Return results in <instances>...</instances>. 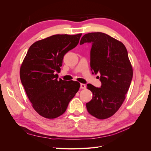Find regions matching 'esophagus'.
Returning <instances> with one entry per match:
<instances>
[{"label":"esophagus","instance_id":"esophagus-1","mask_svg":"<svg viewBox=\"0 0 151 151\" xmlns=\"http://www.w3.org/2000/svg\"><path fill=\"white\" fill-rule=\"evenodd\" d=\"M81 89H86V86L84 84H81V86H80Z\"/></svg>","mask_w":151,"mask_h":151}]
</instances>
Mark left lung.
Instances as JSON below:
<instances>
[{
	"instance_id": "1",
	"label": "left lung",
	"mask_w": 151,
	"mask_h": 151,
	"mask_svg": "<svg viewBox=\"0 0 151 151\" xmlns=\"http://www.w3.org/2000/svg\"><path fill=\"white\" fill-rule=\"evenodd\" d=\"M91 43V70L100 74L101 88L88 84L93 98L86 103L88 111L100 120L113 116L125 99L133 76V69L125 45L101 32L89 33L82 37L80 45Z\"/></svg>"
}]
</instances>
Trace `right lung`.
Returning a JSON list of instances; mask_svg holds the SVG:
<instances>
[{
	"label": "right lung",
	"instance_id": "obj_1",
	"mask_svg": "<svg viewBox=\"0 0 151 151\" xmlns=\"http://www.w3.org/2000/svg\"><path fill=\"white\" fill-rule=\"evenodd\" d=\"M82 34L55 35L35 42L20 68V78L32 106L40 115L53 119L66 111L79 91L77 81L57 80L65 54L79 43Z\"/></svg>",
	"mask_w": 151,
	"mask_h": 151
}]
</instances>
